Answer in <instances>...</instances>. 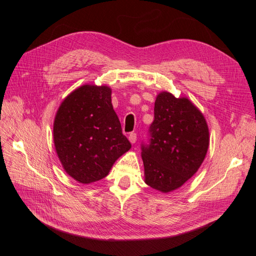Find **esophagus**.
I'll list each match as a JSON object with an SVG mask.
<instances>
[{"instance_id": "34e87169", "label": "esophagus", "mask_w": 256, "mask_h": 256, "mask_svg": "<svg viewBox=\"0 0 256 256\" xmlns=\"http://www.w3.org/2000/svg\"><path fill=\"white\" fill-rule=\"evenodd\" d=\"M128 138L131 144H134L136 142V134H130Z\"/></svg>"}]
</instances>
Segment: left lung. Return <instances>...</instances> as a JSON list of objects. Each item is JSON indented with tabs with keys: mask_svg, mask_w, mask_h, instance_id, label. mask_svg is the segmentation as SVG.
I'll return each instance as SVG.
<instances>
[{
	"mask_svg": "<svg viewBox=\"0 0 256 256\" xmlns=\"http://www.w3.org/2000/svg\"><path fill=\"white\" fill-rule=\"evenodd\" d=\"M150 127V143L142 145L144 180L154 190L172 192L194 175L209 146L203 113L187 97L161 92Z\"/></svg>",
	"mask_w": 256,
	"mask_h": 256,
	"instance_id": "1",
	"label": "left lung"
}]
</instances>
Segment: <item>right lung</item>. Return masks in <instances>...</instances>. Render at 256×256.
<instances>
[{"label": "right lung", "mask_w": 256, "mask_h": 256, "mask_svg": "<svg viewBox=\"0 0 256 256\" xmlns=\"http://www.w3.org/2000/svg\"><path fill=\"white\" fill-rule=\"evenodd\" d=\"M112 90L84 84L72 92L56 114L53 141L65 172L88 184L109 174L114 162L131 148L111 99Z\"/></svg>", "instance_id": "add662e5"}]
</instances>
